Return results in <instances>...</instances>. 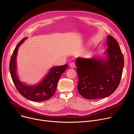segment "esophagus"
<instances>
[{
  "mask_svg": "<svg viewBox=\"0 0 134 134\" xmlns=\"http://www.w3.org/2000/svg\"><path fill=\"white\" fill-rule=\"evenodd\" d=\"M69 67H70V68H74L76 67L75 64L73 63V62H72V63H70V64H69Z\"/></svg>",
  "mask_w": 134,
  "mask_h": 134,
  "instance_id": "34e87169",
  "label": "esophagus"
}]
</instances>
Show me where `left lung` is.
I'll use <instances>...</instances> for the list:
<instances>
[{
	"label": "left lung",
	"mask_w": 134,
	"mask_h": 134,
	"mask_svg": "<svg viewBox=\"0 0 134 134\" xmlns=\"http://www.w3.org/2000/svg\"><path fill=\"white\" fill-rule=\"evenodd\" d=\"M108 48L104 57H77L75 65L79 77L77 90L87 99H103L116 90L121 79L124 58L118 41L107 37Z\"/></svg>",
	"instance_id": "1"
}]
</instances>
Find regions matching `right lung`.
I'll use <instances>...</instances> for the list:
<instances>
[{
  "label": "right lung",
  "mask_w": 134,
  "mask_h": 134,
  "mask_svg": "<svg viewBox=\"0 0 134 134\" xmlns=\"http://www.w3.org/2000/svg\"><path fill=\"white\" fill-rule=\"evenodd\" d=\"M23 39L17 44L10 62V71L13 82L17 90L26 99L34 102H40L49 99L54 94L59 79L67 68V65L51 68L42 80L35 85H29L21 82L17 74L16 57L21 44L27 39Z\"/></svg>",
  "instance_id": "add662e5"
}]
</instances>
